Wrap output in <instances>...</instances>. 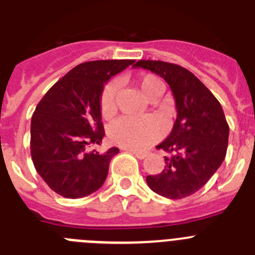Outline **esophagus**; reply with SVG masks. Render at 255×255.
<instances>
[{"label": "esophagus", "instance_id": "esophagus-1", "mask_svg": "<svg viewBox=\"0 0 255 255\" xmlns=\"http://www.w3.org/2000/svg\"><path fill=\"white\" fill-rule=\"evenodd\" d=\"M125 150L132 153V154H134L135 157H136V158H139V159H144L145 157H147V152H141V150H136V149H129V148H126Z\"/></svg>", "mask_w": 255, "mask_h": 255}]
</instances>
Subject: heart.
Segmentation results:
<instances>
[{
    "label": "heart",
    "mask_w": 255,
    "mask_h": 255,
    "mask_svg": "<svg viewBox=\"0 0 255 255\" xmlns=\"http://www.w3.org/2000/svg\"><path fill=\"white\" fill-rule=\"evenodd\" d=\"M161 84L153 75H144L139 79V87L147 98L154 93L157 85ZM116 82H110L103 88L101 94V112L108 116L114 112ZM164 125L155 116H121L108 128V136L114 144L131 149H144L158 140L163 135Z\"/></svg>",
    "instance_id": "obj_1"
}]
</instances>
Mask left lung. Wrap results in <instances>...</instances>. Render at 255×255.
Returning a JSON list of instances; mask_svg holds the SVG:
<instances>
[{
    "label": "left lung",
    "mask_w": 255,
    "mask_h": 255,
    "mask_svg": "<svg viewBox=\"0 0 255 255\" xmlns=\"http://www.w3.org/2000/svg\"><path fill=\"white\" fill-rule=\"evenodd\" d=\"M134 67L150 70L166 80L176 103L172 131L157 149L171 153L158 175H148L154 193L182 199L207 184L226 157L229 124L220 102L185 67L163 61L140 60Z\"/></svg>",
    "instance_id": "left-lung-1"
}]
</instances>
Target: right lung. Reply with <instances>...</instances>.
<instances>
[{"label": "right lung", "mask_w": 255, "mask_h": 255, "mask_svg": "<svg viewBox=\"0 0 255 255\" xmlns=\"http://www.w3.org/2000/svg\"><path fill=\"white\" fill-rule=\"evenodd\" d=\"M134 60H100L70 70L40 100L31 117L30 154L34 167L52 190L65 198H83L101 188L112 157L88 152L101 144L105 129L101 121V94L111 76L134 64Z\"/></svg>", "instance_id": "right-lung-1"}]
</instances>
